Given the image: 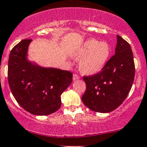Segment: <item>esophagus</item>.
<instances>
[{"label":"esophagus","instance_id":"esophagus-1","mask_svg":"<svg viewBox=\"0 0 147 147\" xmlns=\"http://www.w3.org/2000/svg\"><path fill=\"white\" fill-rule=\"evenodd\" d=\"M79 76L77 75V74H74L73 75V80L74 81H76V80L79 79Z\"/></svg>","mask_w":147,"mask_h":147}]
</instances>
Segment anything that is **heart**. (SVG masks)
I'll return each instance as SVG.
<instances>
[{"instance_id":"1","label":"heart","mask_w":147,"mask_h":147,"mask_svg":"<svg viewBox=\"0 0 147 147\" xmlns=\"http://www.w3.org/2000/svg\"><path fill=\"white\" fill-rule=\"evenodd\" d=\"M110 47L105 42L89 39L74 52L73 57L79 62V71L84 75H93L105 66L110 58Z\"/></svg>"}]
</instances>
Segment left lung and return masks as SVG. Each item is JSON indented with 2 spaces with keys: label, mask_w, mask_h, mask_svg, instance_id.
Returning <instances> with one entry per match:
<instances>
[{
  "label": "left lung",
  "mask_w": 147,
  "mask_h": 147,
  "mask_svg": "<svg viewBox=\"0 0 147 147\" xmlns=\"http://www.w3.org/2000/svg\"><path fill=\"white\" fill-rule=\"evenodd\" d=\"M134 74L131 47L117 35L115 54L98 74L84 76L86 90L81 100L93 111L102 113L113 111L127 96L132 86Z\"/></svg>",
  "instance_id": "left-lung-1"
}]
</instances>
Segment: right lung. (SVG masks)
<instances>
[{"label":"right lung","mask_w":147,"mask_h":147,"mask_svg":"<svg viewBox=\"0 0 147 147\" xmlns=\"http://www.w3.org/2000/svg\"><path fill=\"white\" fill-rule=\"evenodd\" d=\"M32 40L14 47L8 59L7 78L13 96L20 105L35 115H48L61 107V95L72 82V73L45 68L28 59Z\"/></svg>","instance_id":"obj_1"}]
</instances>
